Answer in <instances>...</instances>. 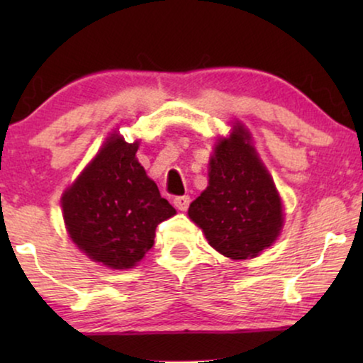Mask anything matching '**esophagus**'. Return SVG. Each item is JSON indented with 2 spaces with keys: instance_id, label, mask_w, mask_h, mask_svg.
<instances>
[{
  "instance_id": "esophagus-1",
  "label": "esophagus",
  "mask_w": 363,
  "mask_h": 363,
  "mask_svg": "<svg viewBox=\"0 0 363 363\" xmlns=\"http://www.w3.org/2000/svg\"><path fill=\"white\" fill-rule=\"evenodd\" d=\"M173 205L177 206V210H180V211H186V210H188V206H190V196H188V195L177 196L175 200H173Z\"/></svg>"
}]
</instances>
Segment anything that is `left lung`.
<instances>
[{
    "label": "left lung",
    "mask_w": 363,
    "mask_h": 363,
    "mask_svg": "<svg viewBox=\"0 0 363 363\" xmlns=\"http://www.w3.org/2000/svg\"><path fill=\"white\" fill-rule=\"evenodd\" d=\"M208 177L206 190L188 208V216L223 256L256 257L277 240L284 213L274 182L241 123L216 142Z\"/></svg>",
    "instance_id": "left-lung-1"
}]
</instances>
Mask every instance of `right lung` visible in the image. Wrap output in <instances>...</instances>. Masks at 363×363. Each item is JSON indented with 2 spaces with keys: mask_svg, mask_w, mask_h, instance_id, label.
Returning a JSON list of instances; mask_svg holds the SVG:
<instances>
[{
  "mask_svg": "<svg viewBox=\"0 0 363 363\" xmlns=\"http://www.w3.org/2000/svg\"><path fill=\"white\" fill-rule=\"evenodd\" d=\"M137 150L138 142L112 133L61 201L69 238L111 269L135 266L153 246L157 226L177 215L138 163Z\"/></svg>",
  "mask_w": 363,
  "mask_h": 363,
  "instance_id": "obj_1",
  "label": "right lung"
}]
</instances>
